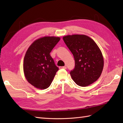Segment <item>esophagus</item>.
<instances>
[{"instance_id": "obj_1", "label": "esophagus", "mask_w": 123, "mask_h": 123, "mask_svg": "<svg viewBox=\"0 0 123 123\" xmlns=\"http://www.w3.org/2000/svg\"><path fill=\"white\" fill-rule=\"evenodd\" d=\"M59 69H67V67H66V66H63V67H59Z\"/></svg>"}]
</instances>
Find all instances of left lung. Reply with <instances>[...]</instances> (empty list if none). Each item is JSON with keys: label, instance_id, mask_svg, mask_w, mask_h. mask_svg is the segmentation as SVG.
<instances>
[{"label": "left lung", "instance_id": "left-lung-1", "mask_svg": "<svg viewBox=\"0 0 123 123\" xmlns=\"http://www.w3.org/2000/svg\"><path fill=\"white\" fill-rule=\"evenodd\" d=\"M63 40L74 56L75 67L70 71L73 80L87 87L97 80L104 68L100 49L92 39L85 35L65 36Z\"/></svg>", "mask_w": 123, "mask_h": 123}]
</instances>
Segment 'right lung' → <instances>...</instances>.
Segmentation results:
<instances>
[{
    "label": "right lung",
    "mask_w": 123,
    "mask_h": 123,
    "mask_svg": "<svg viewBox=\"0 0 123 123\" xmlns=\"http://www.w3.org/2000/svg\"><path fill=\"white\" fill-rule=\"evenodd\" d=\"M60 40V37L54 36L40 38L34 42L26 52L24 73L27 81L35 88H48L59 70L49 53Z\"/></svg>",
    "instance_id": "obj_1"
}]
</instances>
